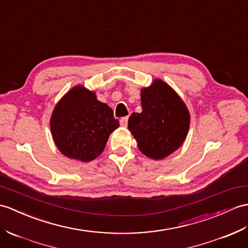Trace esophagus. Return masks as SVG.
I'll return each mask as SVG.
<instances>
[{
	"label": "esophagus",
	"instance_id": "34e87169",
	"mask_svg": "<svg viewBox=\"0 0 248 248\" xmlns=\"http://www.w3.org/2000/svg\"><path fill=\"white\" fill-rule=\"evenodd\" d=\"M119 123H120V125L124 126V128H125V126L128 125V117H123L122 119H120Z\"/></svg>",
	"mask_w": 248,
	"mask_h": 248
}]
</instances>
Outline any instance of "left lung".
I'll list each match as a JSON object with an SVG mask.
<instances>
[{
  "label": "left lung",
  "mask_w": 248,
  "mask_h": 248,
  "mask_svg": "<svg viewBox=\"0 0 248 248\" xmlns=\"http://www.w3.org/2000/svg\"><path fill=\"white\" fill-rule=\"evenodd\" d=\"M140 113H133L128 128L142 154L163 159L185 141L190 115L185 103L170 85L160 79L140 92Z\"/></svg>",
  "instance_id": "obj_1"
}]
</instances>
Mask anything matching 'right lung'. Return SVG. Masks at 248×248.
I'll list each match as a JSON object with an SVG mask.
<instances>
[{
    "label": "right lung",
    "mask_w": 248,
    "mask_h": 248,
    "mask_svg": "<svg viewBox=\"0 0 248 248\" xmlns=\"http://www.w3.org/2000/svg\"><path fill=\"white\" fill-rule=\"evenodd\" d=\"M118 126L112 108L82 85L75 86L61 98L50 118L57 148L65 156L81 162L99 156Z\"/></svg>",
    "instance_id": "1"
}]
</instances>
